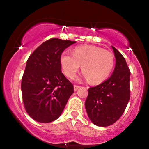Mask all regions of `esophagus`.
Here are the masks:
<instances>
[{
  "label": "esophagus",
  "instance_id": "esophagus-1",
  "mask_svg": "<svg viewBox=\"0 0 149 149\" xmlns=\"http://www.w3.org/2000/svg\"><path fill=\"white\" fill-rule=\"evenodd\" d=\"M80 86H79V85H74V90H75V91H76V90H78V89L80 88Z\"/></svg>",
  "mask_w": 149,
  "mask_h": 149
}]
</instances>
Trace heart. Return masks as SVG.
I'll return each mask as SVG.
<instances>
[{"instance_id": "1", "label": "heart", "mask_w": 149, "mask_h": 149, "mask_svg": "<svg viewBox=\"0 0 149 149\" xmlns=\"http://www.w3.org/2000/svg\"><path fill=\"white\" fill-rule=\"evenodd\" d=\"M60 63L66 76L74 78L82 65L85 77L94 84L105 80L111 73L114 57L111 52L93 46H79L73 51H64L60 57Z\"/></svg>"}]
</instances>
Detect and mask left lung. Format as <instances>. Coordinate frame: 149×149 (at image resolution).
Instances as JSON below:
<instances>
[{
  "label": "left lung",
  "instance_id": "left-lung-1",
  "mask_svg": "<svg viewBox=\"0 0 149 149\" xmlns=\"http://www.w3.org/2000/svg\"><path fill=\"white\" fill-rule=\"evenodd\" d=\"M116 66L111 76L88 89L85 109L90 120L100 127L113 124L123 114L130 98V71L123 56L112 46Z\"/></svg>",
  "mask_w": 149,
  "mask_h": 149
}]
</instances>
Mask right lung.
Returning <instances> with one entry per match:
<instances>
[{"instance_id": "add662e5", "label": "right lung", "mask_w": 149, "mask_h": 149, "mask_svg": "<svg viewBox=\"0 0 149 149\" xmlns=\"http://www.w3.org/2000/svg\"><path fill=\"white\" fill-rule=\"evenodd\" d=\"M76 42L50 38L29 57L22 80L24 105L31 118L42 123L57 120L74 92L73 85L61 72L60 57Z\"/></svg>"}]
</instances>
